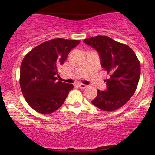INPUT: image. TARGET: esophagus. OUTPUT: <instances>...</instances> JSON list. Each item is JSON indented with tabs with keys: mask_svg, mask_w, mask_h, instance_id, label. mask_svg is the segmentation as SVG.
Returning a JSON list of instances; mask_svg holds the SVG:
<instances>
[{
	"mask_svg": "<svg viewBox=\"0 0 155 155\" xmlns=\"http://www.w3.org/2000/svg\"><path fill=\"white\" fill-rule=\"evenodd\" d=\"M78 86H79L81 89H85V88H87V85H85V84H82V83L78 84Z\"/></svg>",
	"mask_w": 155,
	"mask_h": 155,
	"instance_id": "obj_1",
	"label": "esophagus"
}]
</instances>
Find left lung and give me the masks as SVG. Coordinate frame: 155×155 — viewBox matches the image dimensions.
Returning a JSON list of instances; mask_svg holds the SVG:
<instances>
[{
	"label": "left lung",
	"mask_w": 155,
	"mask_h": 155,
	"mask_svg": "<svg viewBox=\"0 0 155 155\" xmlns=\"http://www.w3.org/2000/svg\"><path fill=\"white\" fill-rule=\"evenodd\" d=\"M84 43L99 52L101 65L109 75L107 90H97L92 103L99 109L114 111L127 103L136 90L140 76V63L128 45L107 36L85 39Z\"/></svg>",
	"instance_id": "left-lung-1"
}]
</instances>
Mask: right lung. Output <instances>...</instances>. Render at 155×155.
Listing matches in <instances>:
<instances>
[{
    "label": "right lung",
    "instance_id": "add662e5",
    "mask_svg": "<svg viewBox=\"0 0 155 155\" xmlns=\"http://www.w3.org/2000/svg\"><path fill=\"white\" fill-rule=\"evenodd\" d=\"M80 40L61 38L43 42L25 55L20 66V85L27 104L38 113L49 114L60 108L72 84L57 80L59 69Z\"/></svg>",
    "mask_w": 155,
    "mask_h": 155
}]
</instances>
